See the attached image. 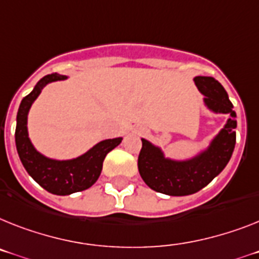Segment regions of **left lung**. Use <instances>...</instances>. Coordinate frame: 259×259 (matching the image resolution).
Returning <instances> with one entry per match:
<instances>
[{
  "mask_svg": "<svg viewBox=\"0 0 259 259\" xmlns=\"http://www.w3.org/2000/svg\"><path fill=\"white\" fill-rule=\"evenodd\" d=\"M193 81L204 95V106L229 118L207 146L184 159L166 156L162 147L142 138L138 156L141 178L151 190L168 196H187L208 186L225 168L236 145V112L227 91L209 76H196Z\"/></svg>",
  "mask_w": 259,
  "mask_h": 259,
  "instance_id": "obj_1",
  "label": "left lung"
}]
</instances>
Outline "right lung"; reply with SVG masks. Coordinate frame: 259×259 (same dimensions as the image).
I'll return each instance as SVG.
<instances>
[{
	"mask_svg": "<svg viewBox=\"0 0 259 259\" xmlns=\"http://www.w3.org/2000/svg\"><path fill=\"white\" fill-rule=\"evenodd\" d=\"M67 79L68 77L64 75L51 73L39 80L31 92L21 101L15 127V146L25 170L42 188L59 196L92 187L101 174L106 154L122 142V137L100 141L88 151L72 159H54L39 153L29 138L27 116L30 108L47 84Z\"/></svg>",
	"mask_w": 259,
	"mask_h": 259,
	"instance_id": "obj_1",
	"label": "right lung"
}]
</instances>
